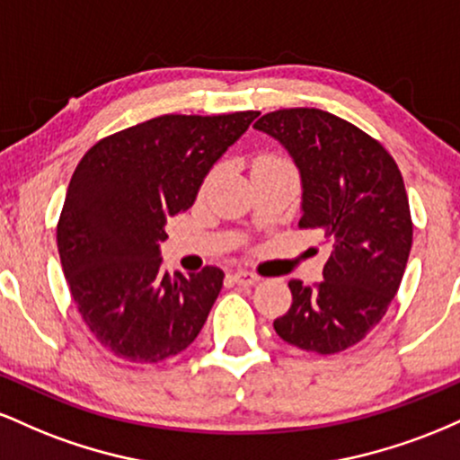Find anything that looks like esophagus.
<instances>
[{
    "instance_id": "1",
    "label": "esophagus",
    "mask_w": 460,
    "mask_h": 460,
    "mask_svg": "<svg viewBox=\"0 0 460 460\" xmlns=\"http://www.w3.org/2000/svg\"><path fill=\"white\" fill-rule=\"evenodd\" d=\"M231 281L237 283V285H255L257 281H260V277L248 270H237L231 274Z\"/></svg>"
}]
</instances>
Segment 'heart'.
I'll return each mask as SVG.
<instances>
[{"label":"heart","mask_w":460,"mask_h":460,"mask_svg":"<svg viewBox=\"0 0 460 460\" xmlns=\"http://www.w3.org/2000/svg\"><path fill=\"white\" fill-rule=\"evenodd\" d=\"M263 162H279V160H274V157H261V160L257 164H263Z\"/></svg>","instance_id":"obj_1"}]
</instances>
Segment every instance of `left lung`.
<instances>
[{
	"mask_svg": "<svg viewBox=\"0 0 460 460\" xmlns=\"http://www.w3.org/2000/svg\"><path fill=\"white\" fill-rule=\"evenodd\" d=\"M252 128L289 153L303 183L298 225L332 246L324 281H289L292 307L274 331L307 352L346 350L383 320L409 261L413 223L398 164L381 142L324 110H277Z\"/></svg>",
	"mask_w": 460,
	"mask_h": 460,
	"instance_id": "8db88e82",
	"label": "left lung"
}]
</instances>
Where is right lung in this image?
<instances>
[{
  "label": "right lung",
  "instance_id": "right-lung-1",
  "mask_svg": "<svg viewBox=\"0 0 460 460\" xmlns=\"http://www.w3.org/2000/svg\"><path fill=\"white\" fill-rule=\"evenodd\" d=\"M257 114H164L99 140L77 164L58 252L79 315L114 357L157 363L197 340L225 272H164L166 220L192 208L203 179Z\"/></svg>",
  "mask_w": 460,
  "mask_h": 460
}]
</instances>
